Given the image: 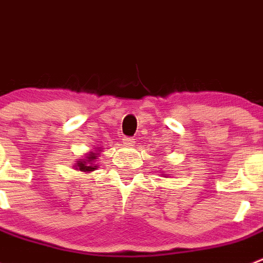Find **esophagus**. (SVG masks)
Wrapping results in <instances>:
<instances>
[{"mask_svg": "<svg viewBox=\"0 0 263 263\" xmlns=\"http://www.w3.org/2000/svg\"><path fill=\"white\" fill-rule=\"evenodd\" d=\"M122 142H123L126 146H132V145L135 144V139L134 137H123V139H122Z\"/></svg>", "mask_w": 263, "mask_h": 263, "instance_id": "esophagus-1", "label": "esophagus"}]
</instances>
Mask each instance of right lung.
Instances as JSON below:
<instances>
[{
    "label": "right lung",
    "instance_id": "right-lung-1",
    "mask_svg": "<svg viewBox=\"0 0 263 263\" xmlns=\"http://www.w3.org/2000/svg\"><path fill=\"white\" fill-rule=\"evenodd\" d=\"M99 151V147H98L95 151H91V153L87 154V156H85L84 159H79L75 165L76 171L84 172V173H90V172L95 171L98 168V165L95 164V160L98 159Z\"/></svg>",
    "mask_w": 263,
    "mask_h": 263
}]
</instances>
